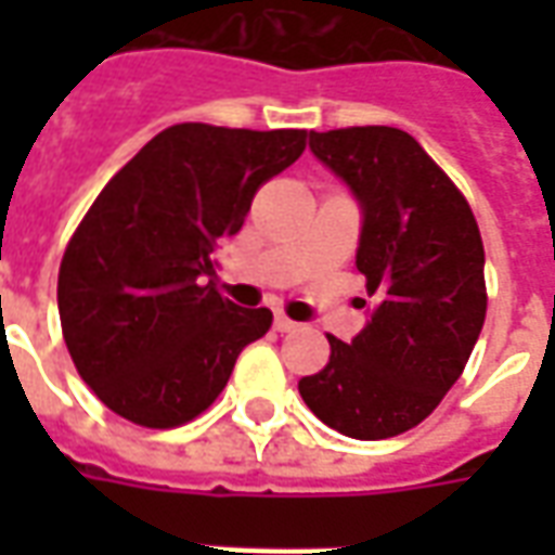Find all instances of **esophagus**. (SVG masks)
Listing matches in <instances>:
<instances>
[{
  "instance_id": "1",
  "label": "esophagus",
  "mask_w": 555,
  "mask_h": 555,
  "mask_svg": "<svg viewBox=\"0 0 555 555\" xmlns=\"http://www.w3.org/2000/svg\"><path fill=\"white\" fill-rule=\"evenodd\" d=\"M273 326H276L279 333H294V330H297V324H294L291 318H285L282 312H276V318H273Z\"/></svg>"
}]
</instances>
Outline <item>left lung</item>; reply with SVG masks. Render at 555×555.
Returning a JSON list of instances; mask_svg holds the SVG:
<instances>
[{"instance_id": "1", "label": "left lung", "mask_w": 555, "mask_h": 555, "mask_svg": "<svg viewBox=\"0 0 555 555\" xmlns=\"http://www.w3.org/2000/svg\"><path fill=\"white\" fill-rule=\"evenodd\" d=\"M309 147L360 205L357 270L374 306L348 345L330 336V362L300 396L338 434L386 440L464 372L488 312L485 246L464 195L404 130L309 133Z\"/></svg>"}]
</instances>
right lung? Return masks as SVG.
Returning <instances> with one entry per match:
<instances>
[{
  "label": "right lung",
  "instance_id": "obj_1",
  "mask_svg": "<svg viewBox=\"0 0 555 555\" xmlns=\"http://www.w3.org/2000/svg\"><path fill=\"white\" fill-rule=\"evenodd\" d=\"M302 147L306 130L175 125L94 198L62 258L59 318L79 377L113 413L145 428L190 422L270 330V309L219 297L217 249Z\"/></svg>",
  "mask_w": 555,
  "mask_h": 555
}]
</instances>
